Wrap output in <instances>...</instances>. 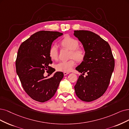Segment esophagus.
I'll return each instance as SVG.
<instances>
[{
    "mask_svg": "<svg viewBox=\"0 0 129 129\" xmlns=\"http://www.w3.org/2000/svg\"><path fill=\"white\" fill-rule=\"evenodd\" d=\"M69 73H70L69 72H64V75H66L69 74Z\"/></svg>",
    "mask_w": 129,
    "mask_h": 129,
    "instance_id": "esophagus-1",
    "label": "esophagus"
}]
</instances>
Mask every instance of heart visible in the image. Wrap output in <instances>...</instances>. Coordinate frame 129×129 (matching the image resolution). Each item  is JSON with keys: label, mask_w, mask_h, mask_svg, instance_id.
Wrapping results in <instances>:
<instances>
[{"label": "heart", "mask_w": 129, "mask_h": 129, "mask_svg": "<svg viewBox=\"0 0 129 129\" xmlns=\"http://www.w3.org/2000/svg\"><path fill=\"white\" fill-rule=\"evenodd\" d=\"M60 45L64 48L71 50L70 58L68 61H61L56 66V70L60 72H69L75 65V61L81 63L84 60L85 51L84 49L79 47V42L78 40L70 36H65L59 42ZM49 56L52 60H57L58 58V50L56 46H51L49 49Z\"/></svg>", "instance_id": "heart-1"}]
</instances>
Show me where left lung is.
I'll use <instances>...</instances> for the list:
<instances>
[{"instance_id": "8db88e82", "label": "left lung", "mask_w": 129, "mask_h": 129, "mask_svg": "<svg viewBox=\"0 0 129 129\" xmlns=\"http://www.w3.org/2000/svg\"><path fill=\"white\" fill-rule=\"evenodd\" d=\"M74 35L82 43L85 57L76 70L81 74L74 86L81 101L90 102L103 96L110 82L115 60L108 43L91 31H74ZM85 73L87 75H83Z\"/></svg>"}]
</instances>
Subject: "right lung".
I'll use <instances>...</instances> for the list:
<instances>
[{
  "label": "right lung",
  "mask_w": 129,
  "mask_h": 129,
  "mask_svg": "<svg viewBox=\"0 0 129 129\" xmlns=\"http://www.w3.org/2000/svg\"><path fill=\"white\" fill-rule=\"evenodd\" d=\"M63 33L57 31H41L22 42L18 50L16 70L22 87L32 99L44 103L54 96L64 77L61 72L53 77H44L46 71L51 74L55 70L49 66L52 61L49 56L51 44Z\"/></svg>",
  "instance_id": "right-lung-1"
}]
</instances>
